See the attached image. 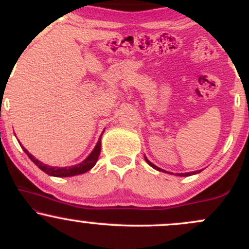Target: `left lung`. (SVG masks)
Masks as SVG:
<instances>
[{
	"label": "left lung",
	"mask_w": 249,
	"mask_h": 249,
	"mask_svg": "<svg viewBox=\"0 0 249 249\" xmlns=\"http://www.w3.org/2000/svg\"><path fill=\"white\" fill-rule=\"evenodd\" d=\"M144 158H145V160H146V162L148 165H150L151 167H153L154 170H157V171H160V172H165V173H170V174H173L172 172H167V171H165V170H162V168H160V167H158V166H156V165L154 164H152V162H151L150 160H148V159L146 158V157L144 156ZM202 170H198V171H193V172H187V173H176V176H179V177H190V176H193V174H196V173H200L201 172Z\"/></svg>",
	"instance_id": "8db88e82"
}]
</instances>
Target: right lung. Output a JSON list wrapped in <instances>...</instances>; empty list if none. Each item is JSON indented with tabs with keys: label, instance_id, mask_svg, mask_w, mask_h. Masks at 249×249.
Returning <instances> with one entry per match:
<instances>
[{
	"label": "right lung",
	"instance_id": "obj_1",
	"mask_svg": "<svg viewBox=\"0 0 249 249\" xmlns=\"http://www.w3.org/2000/svg\"><path fill=\"white\" fill-rule=\"evenodd\" d=\"M104 132V131H103ZM101 139L102 136L99 137V141L97 142L95 148L92 150L87 158L84 159L82 162L77 165H72V166L69 167H58V166H49L47 164H43L42 161H39L38 159H36L35 157L31 154L29 151L27 150L24 146H22L23 151L27 153V156L31 159V161L36 165L37 167L41 168L43 172H45L47 174H49L51 177H58V178H64V177H73V176H78V174H83L85 172H88L89 170H91L93 166L96 165L97 160H98L99 153H101V148H102V144H101Z\"/></svg>",
	"mask_w": 249,
	"mask_h": 249
}]
</instances>
